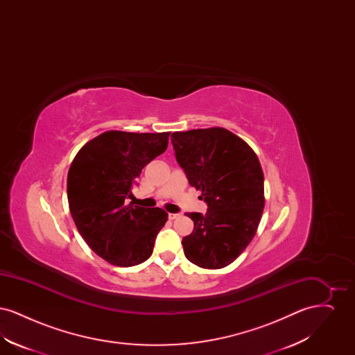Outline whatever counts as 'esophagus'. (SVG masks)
I'll return each instance as SVG.
<instances>
[{"label":"esophagus","mask_w":355,"mask_h":355,"mask_svg":"<svg viewBox=\"0 0 355 355\" xmlns=\"http://www.w3.org/2000/svg\"><path fill=\"white\" fill-rule=\"evenodd\" d=\"M178 217H180V214H171V213L169 214V220H177Z\"/></svg>","instance_id":"obj_1"}]
</instances>
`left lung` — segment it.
Listing matches in <instances>:
<instances>
[{
    "mask_svg": "<svg viewBox=\"0 0 355 355\" xmlns=\"http://www.w3.org/2000/svg\"><path fill=\"white\" fill-rule=\"evenodd\" d=\"M171 144L189 184L202 191L207 203L206 214H187L194 229L182 239L185 257L203 269L225 268L252 242L262 217L263 173L258 157L223 128L175 132Z\"/></svg>",
    "mask_w": 355,
    "mask_h": 355,
    "instance_id": "8db88e82",
    "label": "left lung"
}]
</instances>
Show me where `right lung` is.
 Returning a JSON list of instances; mask_svg holds the SVG:
<instances>
[{"label":"right lung","instance_id":"obj_1","mask_svg":"<svg viewBox=\"0 0 355 355\" xmlns=\"http://www.w3.org/2000/svg\"><path fill=\"white\" fill-rule=\"evenodd\" d=\"M169 135L105 132L85 144L70 165V214L89 248L114 266L145 262L168 220L159 207L126 201L142 169L166 150Z\"/></svg>","mask_w":355,"mask_h":355}]
</instances>
